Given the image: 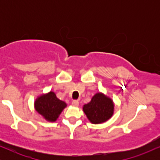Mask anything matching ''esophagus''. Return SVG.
I'll return each instance as SVG.
<instances>
[{
    "label": "esophagus",
    "mask_w": 160,
    "mask_h": 160,
    "mask_svg": "<svg viewBox=\"0 0 160 160\" xmlns=\"http://www.w3.org/2000/svg\"><path fill=\"white\" fill-rule=\"evenodd\" d=\"M72 105L75 106V107H78L79 105V101L78 100H74L72 102Z\"/></svg>",
    "instance_id": "esophagus-1"
}]
</instances>
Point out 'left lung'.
<instances>
[{
    "label": "left lung",
    "mask_w": 160,
    "mask_h": 160,
    "mask_svg": "<svg viewBox=\"0 0 160 160\" xmlns=\"http://www.w3.org/2000/svg\"><path fill=\"white\" fill-rule=\"evenodd\" d=\"M113 101L102 93H96L92 98L90 102L82 108L84 113L93 124H99L105 122L113 113Z\"/></svg>",
    "instance_id": "8db88e82"
}]
</instances>
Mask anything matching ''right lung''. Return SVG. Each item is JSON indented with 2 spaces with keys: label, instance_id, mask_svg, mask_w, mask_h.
I'll return each instance as SVG.
<instances>
[{
  "label": "right lung",
  "instance_id": "add662e5",
  "mask_svg": "<svg viewBox=\"0 0 160 160\" xmlns=\"http://www.w3.org/2000/svg\"><path fill=\"white\" fill-rule=\"evenodd\" d=\"M67 104L56 97L53 92L42 95L34 102L35 110L49 122H55Z\"/></svg>",
  "mask_w": 160,
  "mask_h": 160
}]
</instances>
